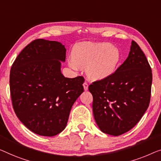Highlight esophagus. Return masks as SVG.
Returning <instances> with one entry per match:
<instances>
[{
	"instance_id": "obj_1",
	"label": "esophagus",
	"mask_w": 161,
	"mask_h": 161,
	"mask_svg": "<svg viewBox=\"0 0 161 161\" xmlns=\"http://www.w3.org/2000/svg\"><path fill=\"white\" fill-rule=\"evenodd\" d=\"M88 83L87 82H84L83 84V87H84V89H85V90H88Z\"/></svg>"
}]
</instances>
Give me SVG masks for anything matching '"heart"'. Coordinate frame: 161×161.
<instances>
[{
    "instance_id": "heart-1",
    "label": "heart",
    "mask_w": 161,
    "mask_h": 161,
    "mask_svg": "<svg viewBox=\"0 0 161 161\" xmlns=\"http://www.w3.org/2000/svg\"><path fill=\"white\" fill-rule=\"evenodd\" d=\"M119 50L108 42L82 43L74 48L70 65L85 68L92 80H103L114 73L119 63Z\"/></svg>"
}]
</instances>
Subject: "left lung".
I'll use <instances>...</instances> for the list:
<instances>
[{
    "label": "left lung",
    "mask_w": 161,
    "mask_h": 161,
    "mask_svg": "<svg viewBox=\"0 0 161 161\" xmlns=\"http://www.w3.org/2000/svg\"><path fill=\"white\" fill-rule=\"evenodd\" d=\"M153 74L147 58L132 40L125 61L108 77L89 86L100 130L119 136L138 123L149 106Z\"/></svg>",
    "instance_id": "1"
}]
</instances>
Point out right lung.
I'll use <instances>...</instances> for the list:
<instances>
[{"label":"right lung","instance_id":"add662e5","mask_svg":"<svg viewBox=\"0 0 161 161\" xmlns=\"http://www.w3.org/2000/svg\"><path fill=\"white\" fill-rule=\"evenodd\" d=\"M66 50L56 41L33 40L16 57L10 71V92L14 112L37 134L61 133L74 102L84 92L83 76L66 78L61 72Z\"/></svg>","mask_w":161,"mask_h":161}]
</instances>
